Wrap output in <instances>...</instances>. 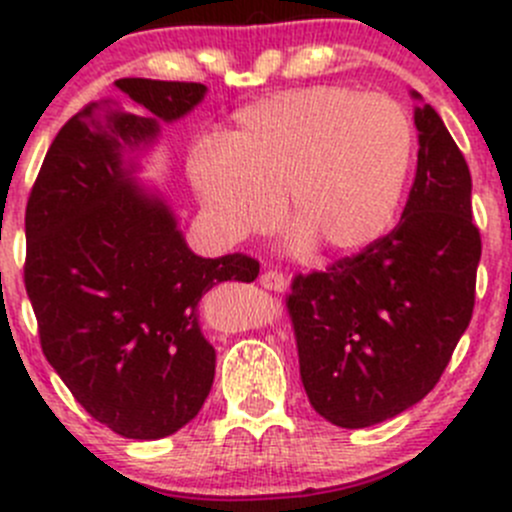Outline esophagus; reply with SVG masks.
Returning a JSON list of instances; mask_svg holds the SVG:
<instances>
[{
    "label": "esophagus",
    "instance_id": "obj_1",
    "mask_svg": "<svg viewBox=\"0 0 512 512\" xmlns=\"http://www.w3.org/2000/svg\"><path fill=\"white\" fill-rule=\"evenodd\" d=\"M260 285L270 292H285L287 289V277L277 270H265L260 275Z\"/></svg>",
    "mask_w": 512,
    "mask_h": 512
}]
</instances>
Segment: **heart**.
I'll use <instances>...</instances> for the list:
<instances>
[{
    "instance_id": "b5f03b06",
    "label": "heart",
    "mask_w": 512,
    "mask_h": 512,
    "mask_svg": "<svg viewBox=\"0 0 512 512\" xmlns=\"http://www.w3.org/2000/svg\"><path fill=\"white\" fill-rule=\"evenodd\" d=\"M414 156L404 106L347 86L287 91L242 108L223 146L198 143L188 175L227 240L280 220L322 255H352L396 218Z\"/></svg>"
}]
</instances>
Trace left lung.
Returning <instances> with one entry per match:
<instances>
[{"label":"left lung","instance_id":"8db88e82","mask_svg":"<svg viewBox=\"0 0 512 512\" xmlns=\"http://www.w3.org/2000/svg\"><path fill=\"white\" fill-rule=\"evenodd\" d=\"M414 121L416 178L399 225L327 270L294 275L285 299L309 404L342 428L418 404L473 317L471 170L431 106L416 108Z\"/></svg>","mask_w":512,"mask_h":512}]
</instances>
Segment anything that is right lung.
Masks as SVG:
<instances>
[{
	"label": "right lung",
	"instance_id": "obj_1",
	"mask_svg": "<svg viewBox=\"0 0 512 512\" xmlns=\"http://www.w3.org/2000/svg\"><path fill=\"white\" fill-rule=\"evenodd\" d=\"M116 86L146 113L101 98L56 133L29 193L24 287L41 352L74 399L118 436L153 441L198 416L213 386L200 299L220 282H252L260 262L190 252L170 210L121 168L123 148L151 141L160 118L185 116L205 86Z\"/></svg>",
	"mask_w": 512,
	"mask_h": 512
}]
</instances>
